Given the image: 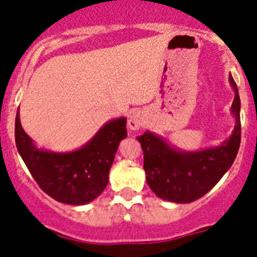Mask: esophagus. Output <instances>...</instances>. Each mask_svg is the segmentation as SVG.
<instances>
[{
    "mask_svg": "<svg viewBox=\"0 0 257 257\" xmlns=\"http://www.w3.org/2000/svg\"><path fill=\"white\" fill-rule=\"evenodd\" d=\"M145 123H147V117H145L144 113L140 112V110L133 112V114L128 118V122H127L128 128H130L131 131L139 130V128H142Z\"/></svg>",
    "mask_w": 257,
    "mask_h": 257,
    "instance_id": "34e87169",
    "label": "esophagus"
}]
</instances>
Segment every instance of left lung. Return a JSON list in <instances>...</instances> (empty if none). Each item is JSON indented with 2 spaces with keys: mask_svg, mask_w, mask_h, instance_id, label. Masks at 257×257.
<instances>
[{
  "mask_svg": "<svg viewBox=\"0 0 257 257\" xmlns=\"http://www.w3.org/2000/svg\"><path fill=\"white\" fill-rule=\"evenodd\" d=\"M229 82L235 94L231 104L235 126L230 138L222 144L185 152L174 148L151 131L138 136L144 154L147 183L157 197L175 203H190L210 192L230 169L240 144V100L231 74Z\"/></svg>",
  "mask_w": 257,
  "mask_h": 257,
  "instance_id": "obj_1",
  "label": "left lung"
}]
</instances>
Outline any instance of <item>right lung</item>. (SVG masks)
Here are the masks:
<instances>
[{"mask_svg":"<svg viewBox=\"0 0 257 257\" xmlns=\"http://www.w3.org/2000/svg\"><path fill=\"white\" fill-rule=\"evenodd\" d=\"M126 136V117L115 118L79 149L56 153L36 147L23 130L19 109L15 118V143L29 172L46 194L67 205H87L105 189L118 145Z\"/></svg>","mask_w":257,"mask_h":257,"instance_id":"obj_1","label":"right lung"}]
</instances>
